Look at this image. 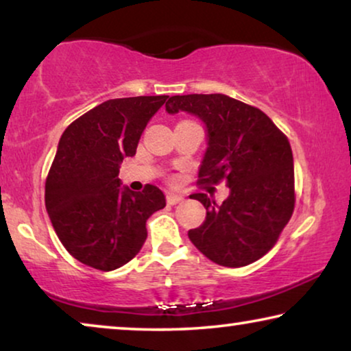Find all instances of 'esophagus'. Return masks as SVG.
Masks as SVG:
<instances>
[{
    "label": "esophagus",
    "instance_id": "obj_1",
    "mask_svg": "<svg viewBox=\"0 0 351 351\" xmlns=\"http://www.w3.org/2000/svg\"><path fill=\"white\" fill-rule=\"evenodd\" d=\"M166 201H167V204L174 206V204H179L180 201H184V196L176 195V193H167V196H166Z\"/></svg>",
    "mask_w": 351,
    "mask_h": 351
}]
</instances>
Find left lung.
I'll list each match as a JSON object with an SVG mask.
<instances>
[{"label": "left lung", "instance_id": "left-lung-1", "mask_svg": "<svg viewBox=\"0 0 351 351\" xmlns=\"http://www.w3.org/2000/svg\"><path fill=\"white\" fill-rule=\"evenodd\" d=\"M166 112H186L206 126L208 148L199 184L227 182L228 198L215 204L193 193L206 220L190 241L222 267H244L275 246L294 210V160L289 141L262 110L225 94L172 95Z\"/></svg>", "mask_w": 351, "mask_h": 351}]
</instances>
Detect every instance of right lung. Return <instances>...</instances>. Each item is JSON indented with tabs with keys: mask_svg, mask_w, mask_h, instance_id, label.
I'll list each match as a JSON object with an SVG mask.
<instances>
[{
	"mask_svg": "<svg viewBox=\"0 0 351 351\" xmlns=\"http://www.w3.org/2000/svg\"><path fill=\"white\" fill-rule=\"evenodd\" d=\"M167 95L112 99L75 119L62 134L46 179V210L64 247L102 271L123 267L147 239V219L166 206L155 185L121 186L119 166Z\"/></svg>",
	"mask_w": 351,
	"mask_h": 351,
	"instance_id": "right-lung-1",
	"label": "right lung"
}]
</instances>
